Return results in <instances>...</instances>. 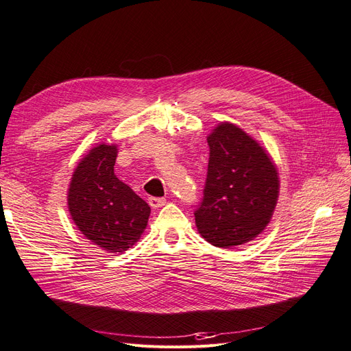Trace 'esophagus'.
<instances>
[{
  "label": "esophagus",
  "instance_id": "esophagus-1",
  "mask_svg": "<svg viewBox=\"0 0 351 351\" xmlns=\"http://www.w3.org/2000/svg\"><path fill=\"white\" fill-rule=\"evenodd\" d=\"M165 204H166V198H154V197L149 198V205L152 208H160V206H163Z\"/></svg>",
  "mask_w": 351,
  "mask_h": 351
}]
</instances>
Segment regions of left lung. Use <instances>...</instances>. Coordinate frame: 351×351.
Instances as JSON below:
<instances>
[{
  "label": "left lung",
  "instance_id": "1",
  "mask_svg": "<svg viewBox=\"0 0 351 351\" xmlns=\"http://www.w3.org/2000/svg\"><path fill=\"white\" fill-rule=\"evenodd\" d=\"M206 140L208 172L193 215L206 241L231 249L253 240L269 224L279 197L278 169L236 124L219 123Z\"/></svg>",
  "mask_w": 351,
  "mask_h": 351
}]
</instances>
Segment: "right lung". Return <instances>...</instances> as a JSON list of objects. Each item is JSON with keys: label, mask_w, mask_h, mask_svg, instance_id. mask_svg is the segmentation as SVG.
Segmentation results:
<instances>
[{"label": "right lung", "mask_w": 351, "mask_h": 351, "mask_svg": "<svg viewBox=\"0 0 351 351\" xmlns=\"http://www.w3.org/2000/svg\"><path fill=\"white\" fill-rule=\"evenodd\" d=\"M115 145H98L77 163L68 191L69 213L82 234L111 253L134 245L150 206L114 175Z\"/></svg>", "instance_id": "obj_1"}]
</instances>
